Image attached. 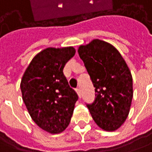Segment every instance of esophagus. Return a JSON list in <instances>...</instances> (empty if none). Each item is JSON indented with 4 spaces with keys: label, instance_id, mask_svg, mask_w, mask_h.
<instances>
[{
    "label": "esophagus",
    "instance_id": "1",
    "mask_svg": "<svg viewBox=\"0 0 152 152\" xmlns=\"http://www.w3.org/2000/svg\"><path fill=\"white\" fill-rule=\"evenodd\" d=\"M76 91L77 94H78V96H79L80 98V96H81V94H80V88H76Z\"/></svg>",
    "mask_w": 152,
    "mask_h": 152
}]
</instances>
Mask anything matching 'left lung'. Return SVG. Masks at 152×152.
I'll list each match as a JSON object with an SVG mask.
<instances>
[{
	"instance_id": "8db88e82",
	"label": "left lung",
	"mask_w": 152,
	"mask_h": 152,
	"mask_svg": "<svg viewBox=\"0 0 152 152\" xmlns=\"http://www.w3.org/2000/svg\"><path fill=\"white\" fill-rule=\"evenodd\" d=\"M78 53L95 88L94 103L87 104L91 116L103 130L115 131L130 111L133 96L131 72L120 53L99 39L80 45Z\"/></svg>"
}]
</instances>
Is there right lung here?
<instances>
[{
  "instance_id": "right-lung-1",
  "label": "right lung",
  "mask_w": 152,
  "mask_h": 152,
  "mask_svg": "<svg viewBox=\"0 0 152 152\" xmlns=\"http://www.w3.org/2000/svg\"><path fill=\"white\" fill-rule=\"evenodd\" d=\"M75 53L73 47L43 49L32 59L21 80L22 99L29 115L52 134L67 128L78 99L63 74L66 63Z\"/></svg>"
}]
</instances>
